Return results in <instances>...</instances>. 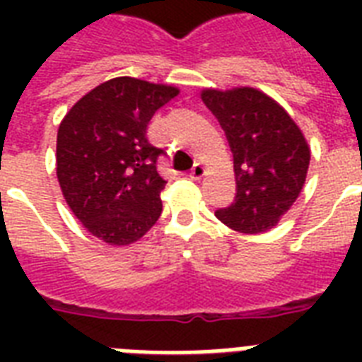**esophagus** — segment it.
I'll use <instances>...</instances> for the list:
<instances>
[{
  "label": "esophagus",
  "instance_id": "1",
  "mask_svg": "<svg viewBox=\"0 0 362 362\" xmlns=\"http://www.w3.org/2000/svg\"><path fill=\"white\" fill-rule=\"evenodd\" d=\"M206 175V167H204L203 163H195L193 165L192 173H189V176H192L193 180H201L203 176Z\"/></svg>",
  "mask_w": 362,
  "mask_h": 362
}]
</instances>
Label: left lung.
Returning <instances> with one entry per match:
<instances>
[{"label": "left lung", "instance_id": "8db88e82", "mask_svg": "<svg viewBox=\"0 0 362 362\" xmlns=\"http://www.w3.org/2000/svg\"><path fill=\"white\" fill-rule=\"evenodd\" d=\"M201 98L226 131L237 180L235 203L216 210V218L244 235L270 231L303 192L310 167L306 136L257 88H203Z\"/></svg>", "mask_w": 362, "mask_h": 362}]
</instances>
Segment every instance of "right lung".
Returning <instances> with one entry per match:
<instances>
[{
	"instance_id": "add662e5",
	"label": "right lung",
	"mask_w": 362,
	"mask_h": 362,
	"mask_svg": "<svg viewBox=\"0 0 362 362\" xmlns=\"http://www.w3.org/2000/svg\"><path fill=\"white\" fill-rule=\"evenodd\" d=\"M178 93L173 84L116 76L82 95L59 124L56 176L65 203L109 246L141 240L161 216L167 182L146 127Z\"/></svg>"
}]
</instances>
